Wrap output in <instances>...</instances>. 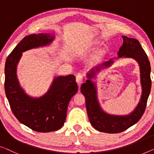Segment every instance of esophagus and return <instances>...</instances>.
<instances>
[{
	"label": "esophagus",
	"instance_id": "esophagus-1",
	"mask_svg": "<svg viewBox=\"0 0 154 154\" xmlns=\"http://www.w3.org/2000/svg\"><path fill=\"white\" fill-rule=\"evenodd\" d=\"M76 81H77V83L78 84L79 86H80V85L82 84V82H83V76H82V74L77 75Z\"/></svg>",
	"mask_w": 154,
	"mask_h": 154
}]
</instances>
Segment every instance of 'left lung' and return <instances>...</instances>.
Instances as JSON below:
<instances>
[{
  "mask_svg": "<svg viewBox=\"0 0 154 154\" xmlns=\"http://www.w3.org/2000/svg\"><path fill=\"white\" fill-rule=\"evenodd\" d=\"M123 44L118 52L119 57H131L138 62L140 68L141 84L143 93L139 104L134 112L125 116H118L109 115L101 109L97 99V92L95 85L90 79L86 80L81 86L82 93L85 96L87 113L92 126L101 132L108 134L120 133L137 123L142 118L145 111L146 102L150 94L151 80L150 77L151 66L146 52L140 43L137 39L128 38L123 36ZM113 62L112 59L102 64L107 67ZM102 66L98 67L96 71L100 70ZM95 70L92 69L88 75V77L91 79L95 75Z\"/></svg>",
  "mask_w": 154,
  "mask_h": 154,
  "instance_id": "1",
  "label": "left lung"
}]
</instances>
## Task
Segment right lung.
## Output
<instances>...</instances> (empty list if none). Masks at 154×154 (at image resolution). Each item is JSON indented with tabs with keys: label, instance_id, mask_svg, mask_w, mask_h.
<instances>
[{
	"label": "right lung",
	"instance_id": "obj_1",
	"mask_svg": "<svg viewBox=\"0 0 154 154\" xmlns=\"http://www.w3.org/2000/svg\"><path fill=\"white\" fill-rule=\"evenodd\" d=\"M53 38L42 33L26 36L8 57L5 66V91L11 111L20 123L37 132L54 131L63 127L68 105L78 91L72 75L55 78L48 93L39 98L29 97L20 87L17 66L22 52L49 44Z\"/></svg>",
	"mask_w": 154,
	"mask_h": 154
}]
</instances>
